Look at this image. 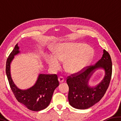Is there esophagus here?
<instances>
[{"mask_svg":"<svg viewBox=\"0 0 121 121\" xmlns=\"http://www.w3.org/2000/svg\"><path fill=\"white\" fill-rule=\"evenodd\" d=\"M58 81L59 82V83H61L63 82V81H64V78H63V77L60 76L58 78Z\"/></svg>","mask_w":121,"mask_h":121,"instance_id":"obj_1","label":"esophagus"}]
</instances>
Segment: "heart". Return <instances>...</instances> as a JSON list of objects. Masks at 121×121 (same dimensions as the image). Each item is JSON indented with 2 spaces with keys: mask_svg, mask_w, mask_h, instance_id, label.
<instances>
[{
  "mask_svg": "<svg viewBox=\"0 0 121 121\" xmlns=\"http://www.w3.org/2000/svg\"><path fill=\"white\" fill-rule=\"evenodd\" d=\"M54 55H46V62L49 68L54 72L58 71L61 62L65 61L66 70L71 74H76L86 68L92 60L94 50L91 47L82 43H63L54 48Z\"/></svg>",
  "mask_w": 121,
  "mask_h": 121,
  "instance_id": "heart-1",
  "label": "heart"
}]
</instances>
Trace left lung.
I'll return each instance as SVG.
<instances>
[{
	"label": "left lung",
	"instance_id": "1",
	"mask_svg": "<svg viewBox=\"0 0 121 121\" xmlns=\"http://www.w3.org/2000/svg\"><path fill=\"white\" fill-rule=\"evenodd\" d=\"M101 59L93 65L77 75L69 76L67 83L69 86L68 100L70 105L78 109H86L99 102L104 97L109 86L112 73V62L109 53L103 51ZM99 69H103L105 75L97 85L91 87L89 81L93 73Z\"/></svg>",
	"mask_w": 121,
	"mask_h": 121
}]
</instances>
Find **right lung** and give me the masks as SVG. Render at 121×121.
<instances>
[{"label":"right lung","instance_id":"right-lung-1","mask_svg":"<svg viewBox=\"0 0 121 121\" xmlns=\"http://www.w3.org/2000/svg\"><path fill=\"white\" fill-rule=\"evenodd\" d=\"M18 44L7 59L6 73L9 85L17 101L32 111H40L50 105L54 90L59 85L58 77L56 74H40L35 84L27 89H19L12 79L11 73V64L14 56L20 53Z\"/></svg>","mask_w":121,"mask_h":121}]
</instances>
